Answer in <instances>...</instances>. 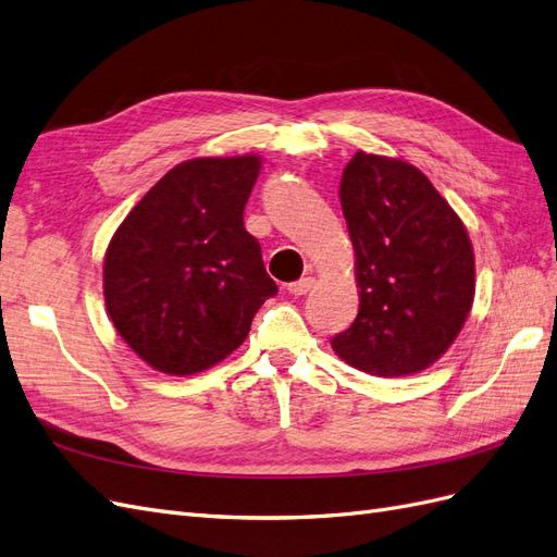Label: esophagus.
Returning <instances> with one entry per match:
<instances>
[{
    "label": "esophagus",
    "instance_id": "esophagus-1",
    "mask_svg": "<svg viewBox=\"0 0 557 557\" xmlns=\"http://www.w3.org/2000/svg\"><path fill=\"white\" fill-rule=\"evenodd\" d=\"M313 285H315V278H311V276H307V278H299V281H295V283H290V285H288V293H290V295H295V297H301V295L311 293Z\"/></svg>",
    "mask_w": 557,
    "mask_h": 557
}]
</instances>
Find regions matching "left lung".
I'll return each instance as SVG.
<instances>
[{"instance_id":"left-lung-1","label":"left lung","mask_w":557,"mask_h":557,"mask_svg":"<svg viewBox=\"0 0 557 557\" xmlns=\"http://www.w3.org/2000/svg\"><path fill=\"white\" fill-rule=\"evenodd\" d=\"M360 309L332 336L336 356L374 376L440 360L474 301V252L448 201L416 166L356 153L342 176Z\"/></svg>"}]
</instances>
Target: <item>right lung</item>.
<instances>
[{"instance_id": "obj_1", "label": "right lung", "mask_w": 557, "mask_h": 557, "mask_svg": "<svg viewBox=\"0 0 557 557\" xmlns=\"http://www.w3.org/2000/svg\"><path fill=\"white\" fill-rule=\"evenodd\" d=\"M258 174V156L188 160L115 230L104 258L107 309L158 372L188 376L221 362L278 293L244 227Z\"/></svg>"}]
</instances>
